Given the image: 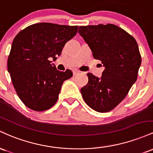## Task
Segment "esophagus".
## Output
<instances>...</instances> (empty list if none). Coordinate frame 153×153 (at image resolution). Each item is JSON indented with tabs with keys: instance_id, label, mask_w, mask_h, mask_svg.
Segmentation results:
<instances>
[{
	"instance_id": "34e87169",
	"label": "esophagus",
	"mask_w": 153,
	"mask_h": 153,
	"mask_svg": "<svg viewBox=\"0 0 153 153\" xmlns=\"http://www.w3.org/2000/svg\"><path fill=\"white\" fill-rule=\"evenodd\" d=\"M79 74V71L78 70H74V71H73L74 76H76V75Z\"/></svg>"
}]
</instances>
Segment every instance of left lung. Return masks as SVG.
Returning <instances> with one entry per match:
<instances>
[{
	"label": "left lung",
	"instance_id": "obj_1",
	"mask_svg": "<svg viewBox=\"0 0 153 153\" xmlns=\"http://www.w3.org/2000/svg\"><path fill=\"white\" fill-rule=\"evenodd\" d=\"M79 33L105 67L100 78L87 74L88 83L81 89L82 97L91 108L108 112L125 98L137 81L142 62L138 45L128 32L112 24L82 26Z\"/></svg>",
	"mask_w": 153,
	"mask_h": 153
}]
</instances>
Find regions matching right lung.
Returning a JSON list of instances; mask_svg holds the SVG:
<instances>
[{"instance_id":"obj_1","label":"right lung","mask_w":153,"mask_h":153,"mask_svg":"<svg viewBox=\"0 0 153 153\" xmlns=\"http://www.w3.org/2000/svg\"><path fill=\"white\" fill-rule=\"evenodd\" d=\"M78 26L37 23L19 32L12 42L8 71L21 100L30 109L43 111L58 100L63 82L71 70L58 71L52 61L76 35Z\"/></svg>"}]
</instances>
